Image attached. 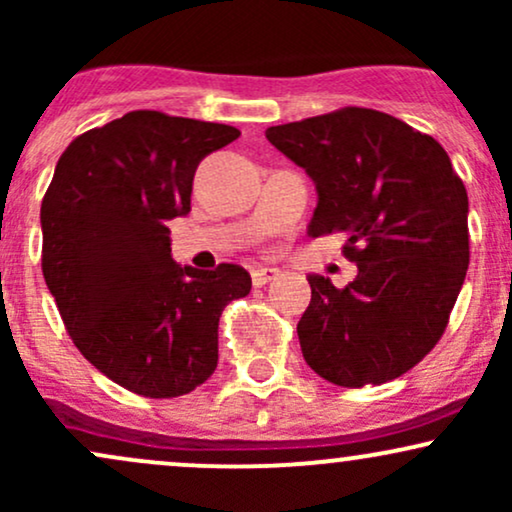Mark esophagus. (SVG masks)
Here are the masks:
<instances>
[{"label":"esophagus","mask_w":512,"mask_h":512,"mask_svg":"<svg viewBox=\"0 0 512 512\" xmlns=\"http://www.w3.org/2000/svg\"><path fill=\"white\" fill-rule=\"evenodd\" d=\"M276 276H279V269H274V267H257V269H252V284L264 286V284H269V281H274Z\"/></svg>","instance_id":"1"}]
</instances>
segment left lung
Segmentation results:
<instances>
[{
    "label": "left lung",
    "mask_w": 512,
    "mask_h": 512,
    "mask_svg": "<svg viewBox=\"0 0 512 512\" xmlns=\"http://www.w3.org/2000/svg\"><path fill=\"white\" fill-rule=\"evenodd\" d=\"M317 187L313 238L344 233L358 276L344 289L310 274L298 322L305 363L342 387L383 385L448 327L469 267L467 190L436 139L370 108H339L267 129Z\"/></svg>",
    "instance_id": "left-lung-1"
}]
</instances>
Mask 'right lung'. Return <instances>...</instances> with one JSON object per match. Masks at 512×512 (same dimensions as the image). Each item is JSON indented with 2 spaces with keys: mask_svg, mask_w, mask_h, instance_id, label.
<instances>
[{
  "mask_svg": "<svg viewBox=\"0 0 512 512\" xmlns=\"http://www.w3.org/2000/svg\"><path fill=\"white\" fill-rule=\"evenodd\" d=\"M236 127L132 110L79 134L43 197V276L76 349L134 395L192 392L219 361V317L248 296L240 264L180 267L168 221Z\"/></svg>",
  "mask_w": 512,
  "mask_h": 512,
  "instance_id": "right-lung-1",
  "label": "right lung"
}]
</instances>
